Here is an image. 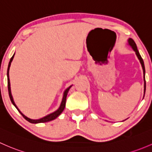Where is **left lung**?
<instances>
[{"instance_id": "8db88e82", "label": "left lung", "mask_w": 152, "mask_h": 152, "mask_svg": "<svg viewBox=\"0 0 152 152\" xmlns=\"http://www.w3.org/2000/svg\"><path fill=\"white\" fill-rule=\"evenodd\" d=\"M128 44H129V45H130V47L132 48V49H133V50L135 52V54H136V55H137V57H138V60H140V64H141L142 68H143V80H144V94H145V92H146V80H145V66H144V63H143V59H142L141 56L140 55L139 52H138V49H137V46H136V44H135V41H134L132 39V38H129V39H128Z\"/></svg>"}]
</instances>
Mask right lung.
<instances>
[{
  "label": "right lung",
  "mask_w": 152,
  "mask_h": 152,
  "mask_svg": "<svg viewBox=\"0 0 152 152\" xmlns=\"http://www.w3.org/2000/svg\"><path fill=\"white\" fill-rule=\"evenodd\" d=\"M14 55L12 56V58H11L10 61H9V65H8V69H7V80H8V90H9V97H10V100L11 101H12V103H13V105H14V106L16 107V108H17V110H18L19 112L20 113V114H22V116H23L24 118H25V119H26L27 121H28V122H30V123H33V124H37V123H43V122H49V121H52V120H54V119H55L57 117V116H59L60 114H61L62 112L63 111L64 108H65V102H66V97H67V95H68V91H69L70 88L71 87V86H70L68 88H67L65 90V92H64V94H63V100H62V102H61V104H60V108H58V109L57 110V111H55V112L52 113V114H48L47 116H44V117L43 118H41V119H30V118L27 117L26 116H25L21 111L19 110V108H17V106L16 105L15 103H14V100H13V97H12V92H11V87H10V80H9V68H10V65H11V63H12V61L13 60V58H14Z\"/></svg>",
  "instance_id": "1"
}]
</instances>
